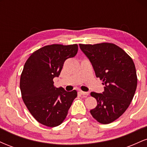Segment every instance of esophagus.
<instances>
[{"instance_id": "34e87169", "label": "esophagus", "mask_w": 147, "mask_h": 147, "mask_svg": "<svg viewBox=\"0 0 147 147\" xmlns=\"http://www.w3.org/2000/svg\"><path fill=\"white\" fill-rule=\"evenodd\" d=\"M79 92H80V94H82V95H88L89 94H90V92H84V91H79Z\"/></svg>"}]
</instances>
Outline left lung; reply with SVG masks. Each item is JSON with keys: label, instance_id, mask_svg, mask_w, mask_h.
Masks as SVG:
<instances>
[{"label": "left lung", "instance_id": "obj_1", "mask_svg": "<svg viewBox=\"0 0 147 147\" xmlns=\"http://www.w3.org/2000/svg\"><path fill=\"white\" fill-rule=\"evenodd\" d=\"M79 47L104 86L102 93H90L97 102L90 114L99 123L109 124L125 112L133 98L138 83L135 64L122 48L113 43L79 44Z\"/></svg>", "mask_w": 147, "mask_h": 147}]
</instances>
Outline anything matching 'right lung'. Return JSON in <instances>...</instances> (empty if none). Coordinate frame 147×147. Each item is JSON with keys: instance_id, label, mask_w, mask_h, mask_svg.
I'll return each instance as SVG.
<instances>
[{"instance_id": "add662e5", "label": "right lung", "mask_w": 147, "mask_h": 147, "mask_svg": "<svg viewBox=\"0 0 147 147\" xmlns=\"http://www.w3.org/2000/svg\"><path fill=\"white\" fill-rule=\"evenodd\" d=\"M77 44L46 45L33 52L27 61L20 80L22 98L30 113L38 122L49 127L60 125L77 96L75 90L67 92L54 86L65 61L74 57Z\"/></svg>"}]
</instances>
